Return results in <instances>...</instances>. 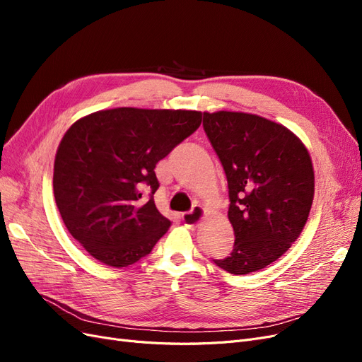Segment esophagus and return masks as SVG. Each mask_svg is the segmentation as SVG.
<instances>
[{
    "label": "esophagus",
    "instance_id": "34e87169",
    "mask_svg": "<svg viewBox=\"0 0 362 362\" xmlns=\"http://www.w3.org/2000/svg\"><path fill=\"white\" fill-rule=\"evenodd\" d=\"M181 218H182V222H184L185 225L196 226V225H199V223L204 221V218H205V210H204V208H202L201 205H196L192 211L184 213V214L181 216Z\"/></svg>",
    "mask_w": 362,
    "mask_h": 362
}]
</instances>
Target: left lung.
<instances>
[{
    "mask_svg": "<svg viewBox=\"0 0 362 362\" xmlns=\"http://www.w3.org/2000/svg\"><path fill=\"white\" fill-rule=\"evenodd\" d=\"M202 125L226 175L235 235L229 257L213 261L247 275L276 261L300 235L314 198L313 161L298 136L266 117L205 112Z\"/></svg>",
    "mask_w": 362,
    "mask_h": 362,
    "instance_id": "1",
    "label": "left lung"
}]
</instances>
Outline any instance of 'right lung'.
I'll return each instance as SVG.
<instances>
[{
	"label": "right lung",
	"mask_w": 362,
	"mask_h": 362,
	"mask_svg": "<svg viewBox=\"0 0 362 362\" xmlns=\"http://www.w3.org/2000/svg\"><path fill=\"white\" fill-rule=\"evenodd\" d=\"M201 122V112L119 107L66 131L54 161V196L68 231L93 258L127 267L151 254L170 226L154 202V169Z\"/></svg>",
	"instance_id": "obj_1"
}]
</instances>
